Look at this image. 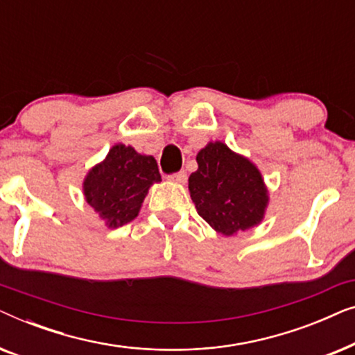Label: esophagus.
<instances>
[{
  "label": "esophagus",
  "instance_id": "1",
  "mask_svg": "<svg viewBox=\"0 0 355 355\" xmlns=\"http://www.w3.org/2000/svg\"><path fill=\"white\" fill-rule=\"evenodd\" d=\"M169 181L173 182H178V184H186L187 181V173L186 171H179V173H174L171 176H168Z\"/></svg>",
  "mask_w": 355,
  "mask_h": 355
}]
</instances>
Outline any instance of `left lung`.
<instances>
[{"mask_svg":"<svg viewBox=\"0 0 355 355\" xmlns=\"http://www.w3.org/2000/svg\"><path fill=\"white\" fill-rule=\"evenodd\" d=\"M198 169L189 178L192 202L203 220L225 236L250 230L263 220L268 191L249 159L210 142L197 155Z\"/></svg>","mask_w":355,"mask_h":355,"instance_id":"left-lung-1","label":"left lung"}]
</instances>
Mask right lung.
<instances>
[{
    "label": "right lung",
    "instance_id": "1",
    "mask_svg": "<svg viewBox=\"0 0 355 355\" xmlns=\"http://www.w3.org/2000/svg\"><path fill=\"white\" fill-rule=\"evenodd\" d=\"M159 181L157 159L118 144L87 174L84 196L106 226L119 227L139 215L150 186Z\"/></svg>",
    "mask_w": 355,
    "mask_h": 355
}]
</instances>
